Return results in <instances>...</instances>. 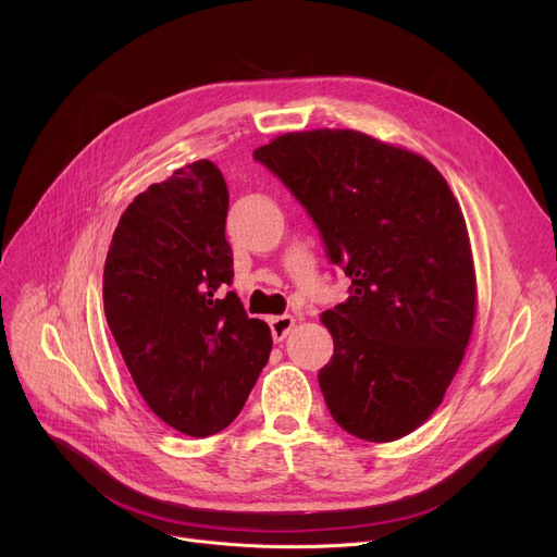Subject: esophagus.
I'll return each instance as SVG.
<instances>
[{
    "mask_svg": "<svg viewBox=\"0 0 557 557\" xmlns=\"http://www.w3.org/2000/svg\"><path fill=\"white\" fill-rule=\"evenodd\" d=\"M269 325H271L273 341L280 343V341L286 338V334L290 332V327L296 325V318L288 315V313H284V315H273V318H269Z\"/></svg>",
    "mask_w": 557,
    "mask_h": 557,
    "instance_id": "obj_1",
    "label": "esophagus"
}]
</instances>
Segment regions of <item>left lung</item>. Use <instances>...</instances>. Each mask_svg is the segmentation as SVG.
I'll return each instance as SVG.
<instances>
[{"mask_svg":"<svg viewBox=\"0 0 557 557\" xmlns=\"http://www.w3.org/2000/svg\"><path fill=\"white\" fill-rule=\"evenodd\" d=\"M252 158L296 196L349 298L323 313L332 418L391 443L441 406L470 343L476 277L458 202L429 160L357 131L288 133Z\"/></svg>","mask_w":557,"mask_h":557,"instance_id":"left-lung-1","label":"left lung"}]
</instances>
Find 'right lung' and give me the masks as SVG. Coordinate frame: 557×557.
I'll list each match as a JSON object with an SVG mask.
<instances>
[{
	"instance_id": "right-lung-1",
	"label": "right lung",
	"mask_w": 557,
	"mask_h": 557,
	"mask_svg": "<svg viewBox=\"0 0 557 557\" xmlns=\"http://www.w3.org/2000/svg\"><path fill=\"white\" fill-rule=\"evenodd\" d=\"M227 185L210 160L141 191L120 219L103 269L108 327L144 401L175 431H223L267 366L269 325L232 284Z\"/></svg>"
}]
</instances>
